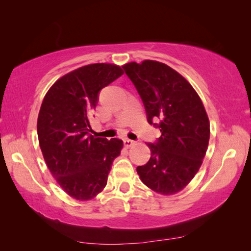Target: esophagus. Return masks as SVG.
I'll list each match as a JSON object with an SVG mask.
<instances>
[{
    "label": "esophagus",
    "mask_w": 251,
    "mask_h": 251,
    "mask_svg": "<svg viewBox=\"0 0 251 251\" xmlns=\"http://www.w3.org/2000/svg\"><path fill=\"white\" fill-rule=\"evenodd\" d=\"M135 145V142L134 141H131V139H124V146L126 147V148H129V147H131V146H134Z\"/></svg>",
    "instance_id": "obj_1"
}]
</instances>
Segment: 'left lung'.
<instances>
[{
  "label": "left lung",
  "instance_id": "left-lung-1",
  "mask_svg": "<svg viewBox=\"0 0 251 251\" xmlns=\"http://www.w3.org/2000/svg\"><path fill=\"white\" fill-rule=\"evenodd\" d=\"M145 106L150 124L159 121L161 135L147 144L151 158L138 166L141 180L169 196L192 181L202 164L210 126L201 97L184 76L164 63L145 59L123 65Z\"/></svg>",
  "mask_w": 251,
  "mask_h": 251
}]
</instances>
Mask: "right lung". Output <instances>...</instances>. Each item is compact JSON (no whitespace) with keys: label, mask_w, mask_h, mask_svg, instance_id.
Here are the masks:
<instances>
[{"label":"right lung","mask_w":251,"mask_h":251,"mask_svg":"<svg viewBox=\"0 0 251 251\" xmlns=\"http://www.w3.org/2000/svg\"><path fill=\"white\" fill-rule=\"evenodd\" d=\"M124 74L121 66L96 63L58 78L44 96L37 136L44 160L57 184L77 201H91L107 184L123 141L95 137L90 124L99 92Z\"/></svg>","instance_id":"obj_1"}]
</instances>
